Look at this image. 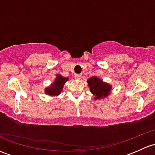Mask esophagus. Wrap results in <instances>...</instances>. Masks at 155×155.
<instances>
[{
    "label": "esophagus",
    "instance_id": "1",
    "mask_svg": "<svg viewBox=\"0 0 155 155\" xmlns=\"http://www.w3.org/2000/svg\"><path fill=\"white\" fill-rule=\"evenodd\" d=\"M82 74H76V75H75V78H76V79H78V80H79V79H82Z\"/></svg>",
    "mask_w": 155,
    "mask_h": 155
}]
</instances>
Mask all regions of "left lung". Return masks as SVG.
<instances>
[{
    "label": "left lung",
    "instance_id": "8db88e82",
    "mask_svg": "<svg viewBox=\"0 0 155 155\" xmlns=\"http://www.w3.org/2000/svg\"><path fill=\"white\" fill-rule=\"evenodd\" d=\"M90 91L95 96L94 99H103L108 97L111 91L112 86L109 83L105 82L97 76H92L87 80Z\"/></svg>",
    "mask_w": 155,
    "mask_h": 155
}]
</instances>
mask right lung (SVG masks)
<instances>
[{"mask_svg": "<svg viewBox=\"0 0 155 155\" xmlns=\"http://www.w3.org/2000/svg\"><path fill=\"white\" fill-rule=\"evenodd\" d=\"M69 80V78L64 77L61 74H56V79L50 86L45 87V93L50 97H57L63 90L65 82Z\"/></svg>", "mask_w": 155, "mask_h": 155, "instance_id": "obj_1", "label": "right lung"}]
</instances>
